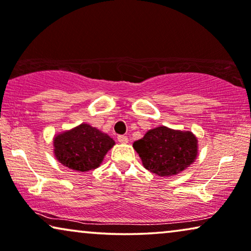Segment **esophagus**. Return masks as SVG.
Listing matches in <instances>:
<instances>
[{
	"label": "esophagus",
	"instance_id": "1",
	"mask_svg": "<svg viewBox=\"0 0 251 251\" xmlns=\"http://www.w3.org/2000/svg\"><path fill=\"white\" fill-rule=\"evenodd\" d=\"M118 142L121 144H126L128 143V137L125 135H120V136H118Z\"/></svg>",
	"mask_w": 251,
	"mask_h": 251
}]
</instances>
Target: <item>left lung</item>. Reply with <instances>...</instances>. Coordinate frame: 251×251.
Wrapping results in <instances>:
<instances>
[{"label": "left lung", "instance_id": "1", "mask_svg": "<svg viewBox=\"0 0 251 251\" xmlns=\"http://www.w3.org/2000/svg\"><path fill=\"white\" fill-rule=\"evenodd\" d=\"M143 166L160 177H170L190 167L198 156V139L191 131L157 126L133 143Z\"/></svg>", "mask_w": 251, "mask_h": 251}]
</instances>
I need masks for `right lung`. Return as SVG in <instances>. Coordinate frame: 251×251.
Masks as SVG:
<instances>
[{
  "label": "right lung",
  "instance_id": "obj_1",
  "mask_svg": "<svg viewBox=\"0 0 251 251\" xmlns=\"http://www.w3.org/2000/svg\"><path fill=\"white\" fill-rule=\"evenodd\" d=\"M115 142L107 133L82 123L53 138L54 156L72 170L89 171L100 166Z\"/></svg>",
  "mask_w": 251,
  "mask_h": 251
}]
</instances>
